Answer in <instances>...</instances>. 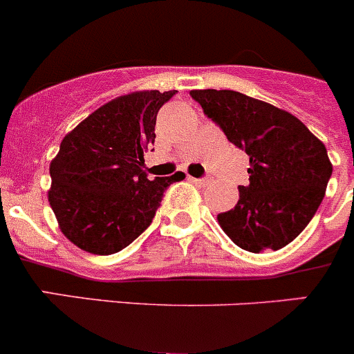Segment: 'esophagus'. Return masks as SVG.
Here are the masks:
<instances>
[{"mask_svg": "<svg viewBox=\"0 0 354 354\" xmlns=\"http://www.w3.org/2000/svg\"><path fill=\"white\" fill-rule=\"evenodd\" d=\"M188 180L192 181L194 185H197V187H206V185L209 183V180H207V178H188Z\"/></svg>", "mask_w": 354, "mask_h": 354, "instance_id": "1", "label": "esophagus"}]
</instances>
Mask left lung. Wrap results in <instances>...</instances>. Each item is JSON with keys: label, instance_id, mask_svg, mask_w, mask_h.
Returning <instances> with one entry per match:
<instances>
[{"label": "left lung", "instance_id": "left-lung-1", "mask_svg": "<svg viewBox=\"0 0 354 354\" xmlns=\"http://www.w3.org/2000/svg\"><path fill=\"white\" fill-rule=\"evenodd\" d=\"M227 140L250 157V185L218 214L223 232L246 252L279 250L311 222L332 176L326 148L281 108L236 91H190Z\"/></svg>", "mask_w": 354, "mask_h": 354}]
</instances>
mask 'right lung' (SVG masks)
Masks as SVG:
<instances>
[{"instance_id":"right-lung-1","label":"right lung","mask_w":354,"mask_h":354,"mask_svg":"<svg viewBox=\"0 0 354 354\" xmlns=\"http://www.w3.org/2000/svg\"><path fill=\"white\" fill-rule=\"evenodd\" d=\"M176 91H136L88 115L50 162L48 203L61 232L84 252L111 255L151 223L164 190L183 173L148 180L145 157L155 122Z\"/></svg>"}]
</instances>
